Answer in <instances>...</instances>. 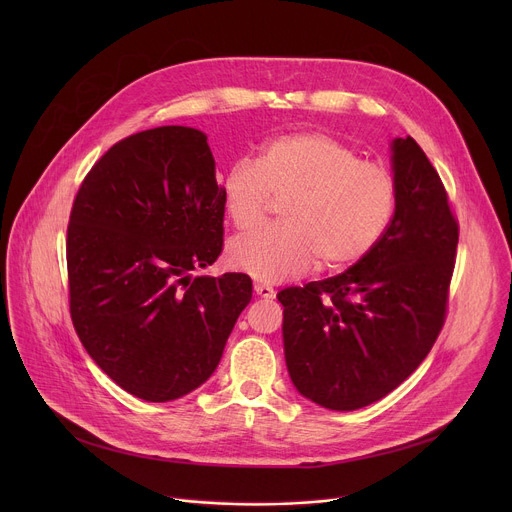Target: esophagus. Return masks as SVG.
Returning <instances> with one entry per match:
<instances>
[{
  "label": "esophagus",
  "instance_id": "esophagus-1",
  "mask_svg": "<svg viewBox=\"0 0 512 512\" xmlns=\"http://www.w3.org/2000/svg\"><path fill=\"white\" fill-rule=\"evenodd\" d=\"M255 294L263 300H273L275 298V289L265 283H255Z\"/></svg>",
  "mask_w": 512,
  "mask_h": 512
}]
</instances>
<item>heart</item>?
<instances>
[{
  "label": "heart",
  "mask_w": 512,
  "mask_h": 512,
  "mask_svg": "<svg viewBox=\"0 0 512 512\" xmlns=\"http://www.w3.org/2000/svg\"><path fill=\"white\" fill-rule=\"evenodd\" d=\"M218 186L239 231L259 225L273 198H285L283 225L237 237L227 247L233 269L267 283L302 275L314 263L322 271L352 267L379 245L397 206L391 170L360 160L348 143L322 131L269 139L257 162H233Z\"/></svg>",
  "instance_id": "obj_1"
}]
</instances>
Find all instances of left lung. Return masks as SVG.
I'll return each instance as SVG.
<instances>
[{
	"instance_id": "8db88e82",
	"label": "left lung",
	"mask_w": 512,
	"mask_h": 512,
	"mask_svg": "<svg viewBox=\"0 0 512 512\" xmlns=\"http://www.w3.org/2000/svg\"><path fill=\"white\" fill-rule=\"evenodd\" d=\"M391 152L397 206L379 245L340 275L277 294L291 383L332 411L367 407L397 389L446 320L458 221L417 141L397 137Z\"/></svg>"
}]
</instances>
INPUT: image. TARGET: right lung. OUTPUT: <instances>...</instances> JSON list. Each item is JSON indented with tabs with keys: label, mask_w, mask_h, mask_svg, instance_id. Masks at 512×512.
<instances>
[{
	"label": "right lung",
	"mask_w": 512,
	"mask_h": 512,
	"mask_svg": "<svg viewBox=\"0 0 512 512\" xmlns=\"http://www.w3.org/2000/svg\"><path fill=\"white\" fill-rule=\"evenodd\" d=\"M223 216L206 135L182 125L117 141L72 202V324L101 371L143 401L200 387L251 302L245 273L190 277L221 255Z\"/></svg>",
	"instance_id": "1"
}]
</instances>
